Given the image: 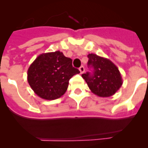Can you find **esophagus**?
<instances>
[{"label": "esophagus", "mask_w": 148, "mask_h": 148, "mask_svg": "<svg viewBox=\"0 0 148 148\" xmlns=\"http://www.w3.org/2000/svg\"><path fill=\"white\" fill-rule=\"evenodd\" d=\"M79 70H80L81 74H82V73H84V71H85V69H84V66H80V68H79Z\"/></svg>", "instance_id": "esophagus-1"}]
</instances>
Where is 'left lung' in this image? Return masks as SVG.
<instances>
[{
    "label": "left lung",
    "mask_w": 148,
    "mask_h": 148,
    "mask_svg": "<svg viewBox=\"0 0 148 148\" xmlns=\"http://www.w3.org/2000/svg\"><path fill=\"white\" fill-rule=\"evenodd\" d=\"M89 66L93 72L82 74L90 90L100 97H110L114 95L122 85V78L118 67L110 60L96 54L87 56Z\"/></svg>",
    "instance_id": "obj_1"
}]
</instances>
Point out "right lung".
Returning <instances> with one entry per match:
<instances>
[{"mask_svg": "<svg viewBox=\"0 0 148 148\" xmlns=\"http://www.w3.org/2000/svg\"><path fill=\"white\" fill-rule=\"evenodd\" d=\"M72 63L71 58L60 51L39 55L27 71L29 84L41 99H58L67 90L70 78L80 73Z\"/></svg>", "mask_w": 148, "mask_h": 148, "instance_id": "obj_1", "label": "right lung"}]
</instances>
